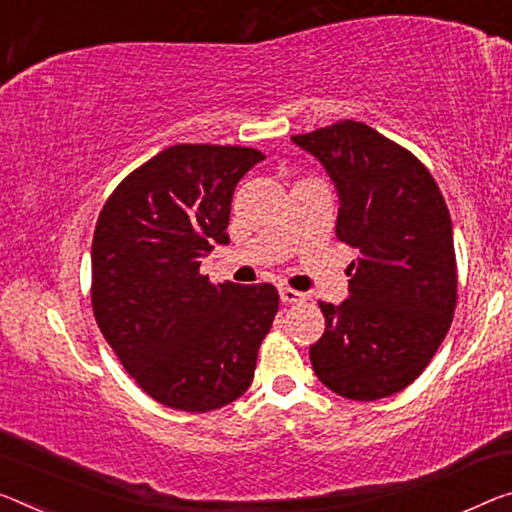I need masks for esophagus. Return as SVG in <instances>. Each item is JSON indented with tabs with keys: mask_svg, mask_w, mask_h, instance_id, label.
I'll return each instance as SVG.
<instances>
[{
	"mask_svg": "<svg viewBox=\"0 0 512 512\" xmlns=\"http://www.w3.org/2000/svg\"><path fill=\"white\" fill-rule=\"evenodd\" d=\"M279 297H281L283 304H300V302H304V293H300V290L288 288V286H281L279 288Z\"/></svg>",
	"mask_w": 512,
	"mask_h": 512,
	"instance_id": "esophagus-1",
	"label": "esophagus"
}]
</instances>
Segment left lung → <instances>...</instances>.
Listing matches in <instances>:
<instances>
[{"label": "left lung", "instance_id": "1", "mask_svg": "<svg viewBox=\"0 0 512 512\" xmlns=\"http://www.w3.org/2000/svg\"><path fill=\"white\" fill-rule=\"evenodd\" d=\"M293 141L332 178L336 238L359 251L348 300L318 302L325 334L309 348L311 366L343 398L393 396L423 373L453 320L458 274L444 196L410 151L359 121Z\"/></svg>", "mask_w": 512, "mask_h": 512}]
</instances>
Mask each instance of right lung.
I'll use <instances>...</instances> for the list:
<instances>
[{
  "mask_svg": "<svg viewBox=\"0 0 512 512\" xmlns=\"http://www.w3.org/2000/svg\"><path fill=\"white\" fill-rule=\"evenodd\" d=\"M256 148L178 144L121 180L100 210L91 302L102 336L157 403L210 412L249 389L279 309L272 283H217L199 272L229 245L235 185Z\"/></svg>",
  "mask_w": 512,
  "mask_h": 512,
  "instance_id": "right-lung-1",
  "label": "right lung"
}]
</instances>
